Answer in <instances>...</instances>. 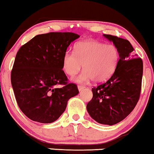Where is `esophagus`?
I'll return each mask as SVG.
<instances>
[{
	"label": "esophagus",
	"mask_w": 154,
	"mask_h": 154,
	"mask_svg": "<svg viewBox=\"0 0 154 154\" xmlns=\"http://www.w3.org/2000/svg\"><path fill=\"white\" fill-rule=\"evenodd\" d=\"M84 88H85V87H84L83 85H78V89H79V91H82Z\"/></svg>",
	"instance_id": "34e87169"
}]
</instances>
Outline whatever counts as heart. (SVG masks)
<instances>
[{"mask_svg": "<svg viewBox=\"0 0 154 154\" xmlns=\"http://www.w3.org/2000/svg\"><path fill=\"white\" fill-rule=\"evenodd\" d=\"M118 61L119 51L114 45L87 40L77 42L75 52H65L63 67L67 75L72 77L80 71L82 65L84 72L76 80L87 82L92 79L94 82L100 83L112 75Z\"/></svg>", "mask_w": 154, "mask_h": 154, "instance_id": "1", "label": "heart"}]
</instances>
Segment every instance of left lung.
Here are the masks:
<instances>
[{
	"label": "left lung",
	"instance_id": "1",
	"mask_svg": "<svg viewBox=\"0 0 154 154\" xmlns=\"http://www.w3.org/2000/svg\"><path fill=\"white\" fill-rule=\"evenodd\" d=\"M104 36L117 48L119 59L110 78L91 89L93 97L87 109L98 123L111 126L124 119L139 100L143 61L134 55V48L129 40L112 35Z\"/></svg>",
	"mask_w": 154,
	"mask_h": 154
}]
</instances>
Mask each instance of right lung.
Returning <instances> with one entry per match:
<instances>
[{
    "mask_svg": "<svg viewBox=\"0 0 154 154\" xmlns=\"http://www.w3.org/2000/svg\"><path fill=\"white\" fill-rule=\"evenodd\" d=\"M79 37L73 32L38 35L17 51L11 84L17 105L30 119L52 123L65 112L67 101L79 93L77 85L68 82L63 60L71 42Z\"/></svg>",
    "mask_w": 154,
    "mask_h": 154,
    "instance_id": "obj_1",
    "label": "right lung"
}]
</instances>
